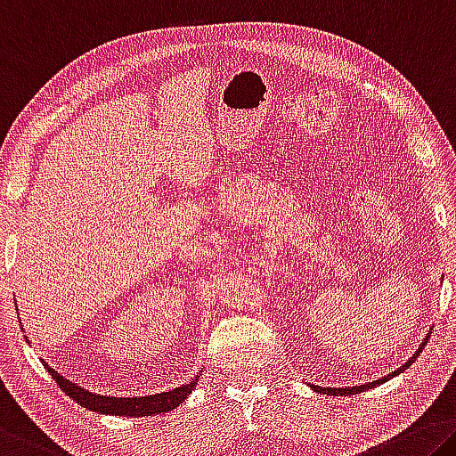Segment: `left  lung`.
Wrapping results in <instances>:
<instances>
[{
    "label": "left lung",
    "mask_w": 456,
    "mask_h": 456,
    "mask_svg": "<svg viewBox=\"0 0 456 456\" xmlns=\"http://www.w3.org/2000/svg\"><path fill=\"white\" fill-rule=\"evenodd\" d=\"M424 343H426V341H424ZM424 343H422V346H424ZM422 346L414 353V357H410V359H408V363H406V365H402L400 370H397V371H392V373L386 375V378H381V379L370 381V384H363V386H353V387H321V386H313V389H314V392L330 394V395H353V394H361V392H365V389L378 387V386H381V384H386L387 379H392V378H395V375H400L403 370H406V367H410L411 363H414L416 357L420 355V353H422Z\"/></svg>",
    "instance_id": "left-lung-1"
}]
</instances>
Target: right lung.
Returning <instances> with one entry per match:
<instances>
[{
    "label": "right lung",
    "mask_w": 456,
    "mask_h": 456,
    "mask_svg": "<svg viewBox=\"0 0 456 456\" xmlns=\"http://www.w3.org/2000/svg\"><path fill=\"white\" fill-rule=\"evenodd\" d=\"M28 341V338H26ZM46 370L53 375L56 384L61 386V389L69 397H72L77 403H81L83 408L91 410V411H99V414H110V416H154V414H164V411H170L178 408L180 403L186 400V395H191V392L197 387V381L200 378V373L194 378L189 384H183L180 387L170 389V392H162V394H151V395H137V397H113V395H101V394H93L89 389H83L81 386L72 384L67 378H62L59 371H54L48 363Z\"/></svg>",
    "instance_id": "obj_1"
}]
</instances>
